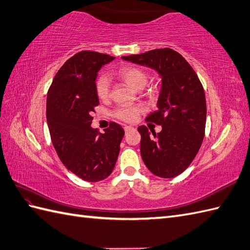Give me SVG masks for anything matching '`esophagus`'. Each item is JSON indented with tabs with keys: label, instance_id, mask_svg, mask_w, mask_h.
Here are the masks:
<instances>
[{
	"label": "esophagus",
	"instance_id": "esophagus-1",
	"mask_svg": "<svg viewBox=\"0 0 250 250\" xmlns=\"http://www.w3.org/2000/svg\"><path fill=\"white\" fill-rule=\"evenodd\" d=\"M124 129H125V132H127V131H130L131 129H133V127H132V126H129V125H125V126L124 127Z\"/></svg>",
	"mask_w": 250,
	"mask_h": 250
}]
</instances>
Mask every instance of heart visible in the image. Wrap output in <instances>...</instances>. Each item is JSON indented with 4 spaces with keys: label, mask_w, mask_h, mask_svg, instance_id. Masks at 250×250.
<instances>
[{
    "label": "heart",
    "mask_w": 250,
    "mask_h": 250,
    "mask_svg": "<svg viewBox=\"0 0 250 250\" xmlns=\"http://www.w3.org/2000/svg\"><path fill=\"white\" fill-rule=\"evenodd\" d=\"M118 77L134 89H142L148 82V74L144 69L136 66H125L119 69ZM96 92L99 99L105 100L109 96V79L106 74H101L96 81ZM143 113V107L138 105H120L113 112V117L123 123L133 124L137 121Z\"/></svg>",
    "instance_id": "b5f03b06"
}]
</instances>
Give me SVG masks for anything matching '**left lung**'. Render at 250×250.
<instances>
[{"label": "left lung", "mask_w": 250, "mask_h": 250, "mask_svg": "<svg viewBox=\"0 0 250 250\" xmlns=\"http://www.w3.org/2000/svg\"><path fill=\"white\" fill-rule=\"evenodd\" d=\"M123 60L154 68L162 77L158 109L146 121L162 125V131L149 133L138 126L141 154L148 169L161 178L179 176L198 153L206 132V95L198 75L177 51L164 48Z\"/></svg>", "instance_id": "left-lung-1"}]
</instances>
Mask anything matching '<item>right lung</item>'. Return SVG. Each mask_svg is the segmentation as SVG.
<instances>
[{
  "label": "right lung",
  "mask_w": 250,
  "mask_h": 250,
  "mask_svg": "<svg viewBox=\"0 0 250 250\" xmlns=\"http://www.w3.org/2000/svg\"><path fill=\"white\" fill-rule=\"evenodd\" d=\"M115 57L84 50L57 71L46 98V121L52 144L68 170L84 181L98 182L111 175L125 131L111 123L105 132L90 127L99 105L97 73Z\"/></svg>",
  "instance_id": "1"
}]
</instances>
